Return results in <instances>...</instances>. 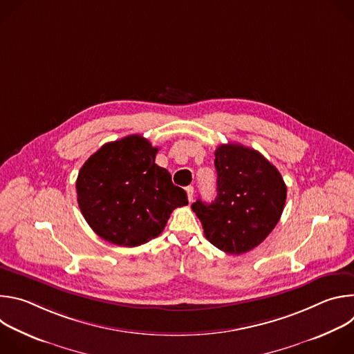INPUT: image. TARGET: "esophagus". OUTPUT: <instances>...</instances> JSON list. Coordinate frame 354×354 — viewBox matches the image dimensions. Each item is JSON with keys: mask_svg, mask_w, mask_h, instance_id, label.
I'll list each match as a JSON object with an SVG mask.
<instances>
[{"mask_svg": "<svg viewBox=\"0 0 354 354\" xmlns=\"http://www.w3.org/2000/svg\"><path fill=\"white\" fill-rule=\"evenodd\" d=\"M186 193H187V200L192 203V201H193V196H194V189H193V186H187V187H186Z\"/></svg>", "mask_w": 354, "mask_h": 354, "instance_id": "obj_1", "label": "esophagus"}]
</instances>
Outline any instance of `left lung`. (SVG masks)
Wrapping results in <instances>:
<instances>
[{
  "mask_svg": "<svg viewBox=\"0 0 354 354\" xmlns=\"http://www.w3.org/2000/svg\"><path fill=\"white\" fill-rule=\"evenodd\" d=\"M217 197L192 205L205 236L230 255L257 248L279 223L287 186L274 165L254 148L221 144L216 149Z\"/></svg>",
  "mask_w": 354,
  "mask_h": 354,
  "instance_id": "8db88e82",
  "label": "left lung"
}]
</instances>
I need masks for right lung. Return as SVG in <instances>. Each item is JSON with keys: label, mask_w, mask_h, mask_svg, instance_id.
<instances>
[{"label": "right lung", "mask_w": 354, "mask_h": 354, "mask_svg": "<svg viewBox=\"0 0 354 354\" xmlns=\"http://www.w3.org/2000/svg\"><path fill=\"white\" fill-rule=\"evenodd\" d=\"M158 148L138 136L106 142L78 172L77 200L89 227L119 246L158 236L171 213L187 205L186 192L156 164Z\"/></svg>", "instance_id": "right-lung-1"}]
</instances>
